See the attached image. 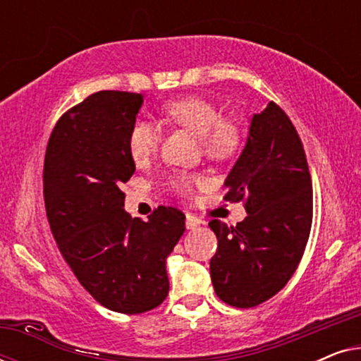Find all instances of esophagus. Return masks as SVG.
<instances>
[{"label": "esophagus", "instance_id": "34e87169", "mask_svg": "<svg viewBox=\"0 0 361 361\" xmlns=\"http://www.w3.org/2000/svg\"><path fill=\"white\" fill-rule=\"evenodd\" d=\"M200 224H202V220L199 219V216H195V215H192V214H187V216H185V226H187V228L194 230Z\"/></svg>", "mask_w": 361, "mask_h": 361}]
</instances>
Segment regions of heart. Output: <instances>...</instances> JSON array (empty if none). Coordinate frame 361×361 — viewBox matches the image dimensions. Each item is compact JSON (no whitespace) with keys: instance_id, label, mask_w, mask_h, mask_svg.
<instances>
[{"instance_id":"obj_1","label":"heart","mask_w":361,"mask_h":361,"mask_svg":"<svg viewBox=\"0 0 361 361\" xmlns=\"http://www.w3.org/2000/svg\"><path fill=\"white\" fill-rule=\"evenodd\" d=\"M162 113L171 123L199 135L202 151L212 161H228L243 146V131L231 118L221 116L215 103L204 97L187 95L167 102ZM161 142V130L151 121H137L128 135V152L137 166L146 164L156 154ZM202 182L200 176L177 174L172 189L180 194H192Z\"/></svg>"}]
</instances>
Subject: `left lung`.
Segmentation results:
<instances>
[{
  "mask_svg": "<svg viewBox=\"0 0 361 361\" xmlns=\"http://www.w3.org/2000/svg\"><path fill=\"white\" fill-rule=\"evenodd\" d=\"M228 202H243L236 226L212 220L219 240L210 259L225 304L256 307L288 284L312 226V180L302 141L283 108L269 102L251 118L248 142L225 180Z\"/></svg>",
  "mask_w": 361,
  "mask_h": 361,
  "instance_id": "left-lung-1",
  "label": "left lung"
}]
</instances>
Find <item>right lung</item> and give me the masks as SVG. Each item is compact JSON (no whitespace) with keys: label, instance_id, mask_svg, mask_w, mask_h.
<instances>
[{"label":"right lung","instance_id":"add662e5","mask_svg":"<svg viewBox=\"0 0 361 361\" xmlns=\"http://www.w3.org/2000/svg\"><path fill=\"white\" fill-rule=\"evenodd\" d=\"M141 93H92L59 118L44 157V204L57 248L78 283L113 312L142 314L169 293L166 258L185 215L159 205L147 221L125 212L135 172L128 135Z\"/></svg>","mask_w":361,"mask_h":361}]
</instances>
